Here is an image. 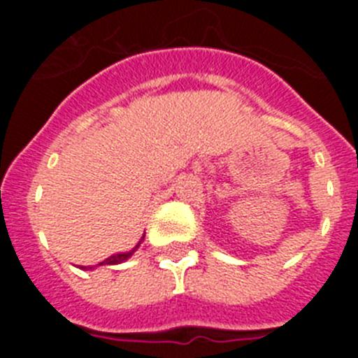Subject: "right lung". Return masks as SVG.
Instances as JSON below:
<instances>
[{
	"instance_id": "1",
	"label": "right lung",
	"mask_w": 358,
	"mask_h": 358,
	"mask_svg": "<svg viewBox=\"0 0 358 358\" xmlns=\"http://www.w3.org/2000/svg\"><path fill=\"white\" fill-rule=\"evenodd\" d=\"M138 248V245H136ZM136 249H132V251L129 252H122V255H115V256H110V258H107L106 262H100V265H116V264H122V262H125L127 258H131L132 252H134Z\"/></svg>"
}]
</instances>
